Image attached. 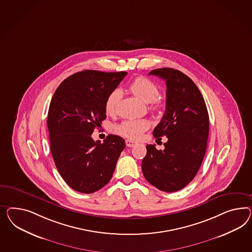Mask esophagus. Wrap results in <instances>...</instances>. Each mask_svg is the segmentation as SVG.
<instances>
[{
    "label": "esophagus",
    "instance_id": "obj_1",
    "mask_svg": "<svg viewBox=\"0 0 252 252\" xmlns=\"http://www.w3.org/2000/svg\"><path fill=\"white\" fill-rule=\"evenodd\" d=\"M126 146H127L128 148H132V147H134V146L136 145V142L131 140V139H126Z\"/></svg>",
    "mask_w": 252,
    "mask_h": 252
}]
</instances>
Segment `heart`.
<instances>
[{
	"label": "heart",
	"instance_id": "b5f03b06",
	"mask_svg": "<svg viewBox=\"0 0 252 252\" xmlns=\"http://www.w3.org/2000/svg\"><path fill=\"white\" fill-rule=\"evenodd\" d=\"M127 88L142 102H150L151 108H158L160 106V103L157 99L159 95V87L150 79L146 77H138L130 82ZM120 98L121 93L119 90H114L109 94L104 102V110L107 115H113L116 112ZM149 127L150 122L146 119H129L116 126L115 130L123 136L136 139L140 137Z\"/></svg>",
	"mask_w": 252,
	"mask_h": 252
}]
</instances>
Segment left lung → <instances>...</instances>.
<instances>
[{
	"label": "left lung",
	"mask_w": 252,
	"mask_h": 252,
	"mask_svg": "<svg viewBox=\"0 0 252 252\" xmlns=\"http://www.w3.org/2000/svg\"><path fill=\"white\" fill-rule=\"evenodd\" d=\"M155 75L166 82V110L153 131L155 138L166 136L165 149L147 145L142 160L145 179L158 190L172 192L184 188L197 174L209 135V116L195 83L182 71L157 68Z\"/></svg>",
	"instance_id": "left-lung-1"
}]
</instances>
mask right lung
I'll return each mask as SVG.
<instances>
[{
    "label": "right lung",
    "mask_w": 252,
    "mask_h": 252,
    "mask_svg": "<svg viewBox=\"0 0 252 252\" xmlns=\"http://www.w3.org/2000/svg\"><path fill=\"white\" fill-rule=\"evenodd\" d=\"M126 74L82 70L64 80L55 92L47 120L50 150L60 174L73 190H100L116 170L125 139L108 135L101 143L92 134L106 117V97Z\"/></svg>",
    "instance_id": "obj_1"
}]
</instances>
